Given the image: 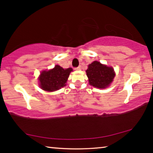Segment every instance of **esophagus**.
Here are the masks:
<instances>
[{
  "instance_id": "obj_1",
  "label": "esophagus",
  "mask_w": 153,
  "mask_h": 153,
  "mask_svg": "<svg viewBox=\"0 0 153 153\" xmlns=\"http://www.w3.org/2000/svg\"><path fill=\"white\" fill-rule=\"evenodd\" d=\"M81 68H82V66H77V67L75 68V69L78 71V70H81Z\"/></svg>"
}]
</instances>
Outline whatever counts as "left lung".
<instances>
[{
  "mask_svg": "<svg viewBox=\"0 0 153 153\" xmlns=\"http://www.w3.org/2000/svg\"><path fill=\"white\" fill-rule=\"evenodd\" d=\"M86 72L90 85L100 89L108 87L115 76L112 68L102 65L97 61L90 64Z\"/></svg>",
  "mask_w": 153,
  "mask_h": 153,
  "instance_id": "obj_1",
  "label": "left lung"
}]
</instances>
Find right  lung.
Segmentation results:
<instances>
[{
	"instance_id": "obj_1",
	"label": "right lung",
	"mask_w": 153,
	"mask_h": 153,
	"mask_svg": "<svg viewBox=\"0 0 153 153\" xmlns=\"http://www.w3.org/2000/svg\"><path fill=\"white\" fill-rule=\"evenodd\" d=\"M73 69L71 68H65L56 65L50 71H44L40 75V87L47 91H54L61 89L66 85V82Z\"/></svg>"
}]
</instances>
